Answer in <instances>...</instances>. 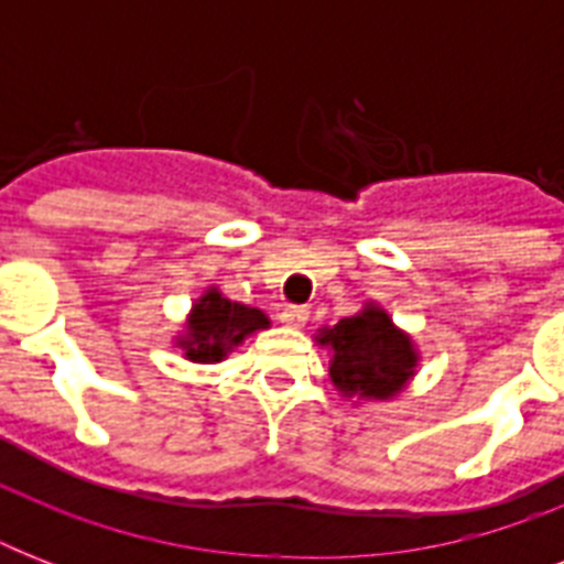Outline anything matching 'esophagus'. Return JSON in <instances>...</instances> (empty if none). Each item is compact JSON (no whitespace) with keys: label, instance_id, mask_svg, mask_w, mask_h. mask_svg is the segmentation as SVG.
<instances>
[{"label":"esophagus","instance_id":"esophagus-1","mask_svg":"<svg viewBox=\"0 0 564 564\" xmlns=\"http://www.w3.org/2000/svg\"><path fill=\"white\" fill-rule=\"evenodd\" d=\"M307 318H310V310L301 307V304H286V307H281L283 325L304 327V325H307Z\"/></svg>","mask_w":564,"mask_h":564}]
</instances>
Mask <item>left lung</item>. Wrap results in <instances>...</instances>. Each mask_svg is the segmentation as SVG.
Masks as SVG:
<instances>
[{"label":"left lung","mask_w":564,"mask_h":564,"mask_svg":"<svg viewBox=\"0 0 564 564\" xmlns=\"http://www.w3.org/2000/svg\"><path fill=\"white\" fill-rule=\"evenodd\" d=\"M318 343L334 351L330 380L348 398H392L419 362L410 336H403L380 307H366L357 316L339 318V325L318 334Z\"/></svg>","instance_id":"left-lung-1"}]
</instances>
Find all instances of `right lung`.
<instances>
[{
    "label": "right lung",
    "mask_w": 564,
    "mask_h": 564,
    "mask_svg": "<svg viewBox=\"0 0 564 564\" xmlns=\"http://www.w3.org/2000/svg\"><path fill=\"white\" fill-rule=\"evenodd\" d=\"M260 327H269V318L254 307L221 299L219 290H207L193 304L187 334L178 345L195 362H219L225 354L254 334Z\"/></svg>",
    "instance_id": "obj_1"
}]
</instances>
